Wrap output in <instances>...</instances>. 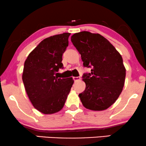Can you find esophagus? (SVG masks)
<instances>
[{
	"mask_svg": "<svg viewBox=\"0 0 146 146\" xmlns=\"http://www.w3.org/2000/svg\"><path fill=\"white\" fill-rule=\"evenodd\" d=\"M73 79L74 80V82L77 81V80H79L80 79V76H76V77H73Z\"/></svg>",
	"mask_w": 146,
	"mask_h": 146,
	"instance_id": "34e87169",
	"label": "esophagus"
}]
</instances>
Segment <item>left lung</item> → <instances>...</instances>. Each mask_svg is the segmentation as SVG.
Here are the masks:
<instances>
[{
	"label": "left lung",
	"mask_w": 146,
	"mask_h": 146,
	"mask_svg": "<svg viewBox=\"0 0 146 146\" xmlns=\"http://www.w3.org/2000/svg\"><path fill=\"white\" fill-rule=\"evenodd\" d=\"M81 55L84 67L91 72L82 76L85 90L79 94L82 105L91 110L108 108L123 91L126 70L120 54L107 39L99 34L83 31L71 36Z\"/></svg>",
	"instance_id": "left-lung-1"
}]
</instances>
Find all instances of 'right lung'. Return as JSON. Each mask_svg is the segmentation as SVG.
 Returning a JSON list of instances; mask_svg holds the SVG:
<instances>
[{
    "instance_id": "add662e5",
    "label": "right lung",
    "mask_w": 146,
    "mask_h": 146,
    "mask_svg": "<svg viewBox=\"0 0 146 146\" xmlns=\"http://www.w3.org/2000/svg\"><path fill=\"white\" fill-rule=\"evenodd\" d=\"M70 35L63 33L44 39L25 61L22 75L25 89L34 107L43 114L61 110L72 87V78L55 76L64 68L62 55Z\"/></svg>"
}]
</instances>
